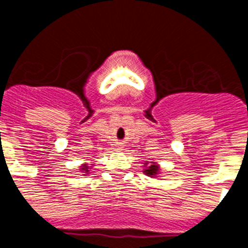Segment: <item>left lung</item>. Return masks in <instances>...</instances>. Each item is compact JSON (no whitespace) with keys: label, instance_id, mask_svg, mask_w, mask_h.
<instances>
[{"label":"left lung","instance_id":"obj_1","mask_svg":"<svg viewBox=\"0 0 248 248\" xmlns=\"http://www.w3.org/2000/svg\"><path fill=\"white\" fill-rule=\"evenodd\" d=\"M145 170H144V174L148 175L150 177L157 176V174L160 172L159 165H156V163H145Z\"/></svg>","mask_w":248,"mask_h":248}]
</instances>
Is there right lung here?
I'll return each mask as SVG.
<instances>
[{
  "label": "right lung",
  "mask_w": 248,
  "mask_h": 248,
  "mask_svg": "<svg viewBox=\"0 0 248 248\" xmlns=\"http://www.w3.org/2000/svg\"><path fill=\"white\" fill-rule=\"evenodd\" d=\"M89 166H88V164H84V165H82L80 166V170H82V172H84V175H87L89 172Z\"/></svg>",
  "instance_id": "1"
}]
</instances>
